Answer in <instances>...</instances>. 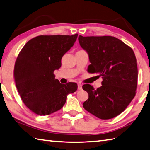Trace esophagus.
<instances>
[{"instance_id":"1","label":"esophagus","mask_w":150,"mask_h":150,"mask_svg":"<svg viewBox=\"0 0 150 150\" xmlns=\"http://www.w3.org/2000/svg\"><path fill=\"white\" fill-rule=\"evenodd\" d=\"M78 90H82V84H81V83H78Z\"/></svg>"}]
</instances>
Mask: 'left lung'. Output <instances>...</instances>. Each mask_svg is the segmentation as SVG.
Masks as SVG:
<instances>
[{"label":"left lung","instance_id":"1","mask_svg":"<svg viewBox=\"0 0 150 150\" xmlns=\"http://www.w3.org/2000/svg\"><path fill=\"white\" fill-rule=\"evenodd\" d=\"M78 41L89 55L88 71L102 76V86L95 90L90 84L82 88L89 98L83 103L86 111L101 119L118 116L134 98L138 67L132 48L112 36L80 35Z\"/></svg>","mask_w":150,"mask_h":150}]
</instances>
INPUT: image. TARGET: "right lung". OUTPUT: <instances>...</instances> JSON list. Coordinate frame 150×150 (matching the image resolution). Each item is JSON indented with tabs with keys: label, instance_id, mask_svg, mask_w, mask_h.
<instances>
[{
	"label": "right lung",
	"instance_id": "right-lung-1",
	"mask_svg": "<svg viewBox=\"0 0 150 150\" xmlns=\"http://www.w3.org/2000/svg\"><path fill=\"white\" fill-rule=\"evenodd\" d=\"M72 35H39L27 42L16 60L14 80L21 99L34 113L48 115L64 106L67 95L75 92L77 83H60L54 71L76 40Z\"/></svg>",
	"mask_w": 150,
	"mask_h": 150
}]
</instances>
